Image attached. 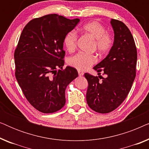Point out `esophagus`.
Listing matches in <instances>:
<instances>
[{"label": "esophagus", "mask_w": 149, "mask_h": 149, "mask_svg": "<svg viewBox=\"0 0 149 149\" xmlns=\"http://www.w3.org/2000/svg\"><path fill=\"white\" fill-rule=\"evenodd\" d=\"M78 74H79V77H81V76H83V74H84V72H83L82 71L79 70V71H78Z\"/></svg>", "instance_id": "34e87169"}]
</instances>
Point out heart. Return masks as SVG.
Segmentation results:
<instances>
[{
	"label": "heart",
	"mask_w": 149,
	"mask_h": 149,
	"mask_svg": "<svg viewBox=\"0 0 149 149\" xmlns=\"http://www.w3.org/2000/svg\"><path fill=\"white\" fill-rule=\"evenodd\" d=\"M84 33L88 34L94 39L93 47L102 55L109 53L113 47L114 40L113 36L107 32V29L99 22L92 21L84 24L81 28ZM77 34L75 31L68 32L64 38V45L69 52H73L77 47ZM94 55L79 53L68 60L69 66L78 70H85L96 62Z\"/></svg>",
	"instance_id": "b5f03b06"
}]
</instances>
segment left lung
I'll use <instances>...</instances> for the list:
<instances>
[{
    "label": "left lung",
    "mask_w": 149,
    "mask_h": 149,
    "mask_svg": "<svg viewBox=\"0 0 149 149\" xmlns=\"http://www.w3.org/2000/svg\"><path fill=\"white\" fill-rule=\"evenodd\" d=\"M111 24L115 33L113 46L108 56L93 67L98 74L102 72L105 77L84 74L89 84L87 103L99 113H111L121 104L136 74L137 49L131 32L119 20L112 19Z\"/></svg>",
    "instance_id": "8db88e82"
}]
</instances>
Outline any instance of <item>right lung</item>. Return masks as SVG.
<instances>
[{
    "label": "right lung",
    "instance_id": "obj_1",
    "mask_svg": "<svg viewBox=\"0 0 149 149\" xmlns=\"http://www.w3.org/2000/svg\"><path fill=\"white\" fill-rule=\"evenodd\" d=\"M79 21L49 14L32 19L22 30L14 52L15 77L27 100L41 113L62 109L67 86L78 77L75 68H62L64 38Z\"/></svg>",
    "mask_w": 149,
    "mask_h": 149
}]
</instances>
